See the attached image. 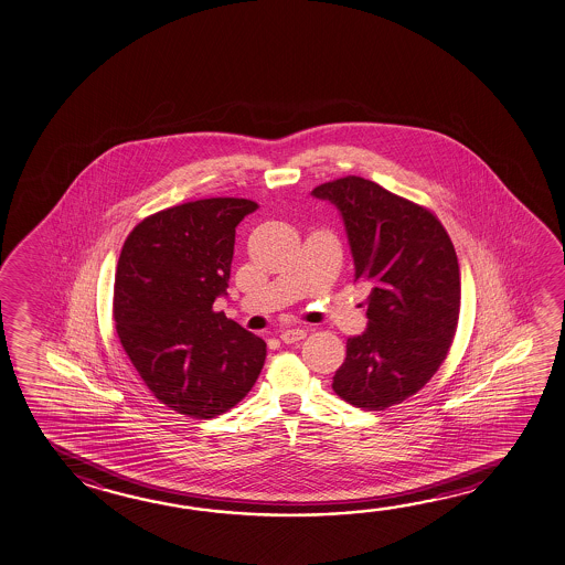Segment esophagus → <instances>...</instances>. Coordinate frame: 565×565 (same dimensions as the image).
Instances as JSON below:
<instances>
[{
  "mask_svg": "<svg viewBox=\"0 0 565 565\" xmlns=\"http://www.w3.org/2000/svg\"><path fill=\"white\" fill-rule=\"evenodd\" d=\"M306 335V329H299V327H297V329H286V331L281 333V341H284V343H297V341H301Z\"/></svg>",
  "mask_w": 565,
  "mask_h": 565,
  "instance_id": "34e87169",
  "label": "esophagus"
}]
</instances>
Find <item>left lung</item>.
<instances>
[{"label": "left lung", "mask_w": 565, "mask_h": 565, "mask_svg": "<svg viewBox=\"0 0 565 565\" xmlns=\"http://www.w3.org/2000/svg\"><path fill=\"white\" fill-rule=\"evenodd\" d=\"M311 194L341 212L355 279L371 284L365 333L347 339L333 391L385 411L418 393L448 355L460 313L455 246L430 210L373 180L345 177Z\"/></svg>", "instance_id": "obj_1"}]
</instances>
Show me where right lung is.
Wrapping results in <instances>:
<instances>
[{
  "label": "right lung",
  "instance_id": "obj_1",
  "mask_svg": "<svg viewBox=\"0 0 565 565\" xmlns=\"http://www.w3.org/2000/svg\"><path fill=\"white\" fill-rule=\"evenodd\" d=\"M258 209L204 199L160 210L125 239L115 276L117 335L162 405L214 418L238 405L266 361V341L214 311L226 296L236 226Z\"/></svg>",
  "mask_w": 565,
  "mask_h": 565
}]
</instances>
